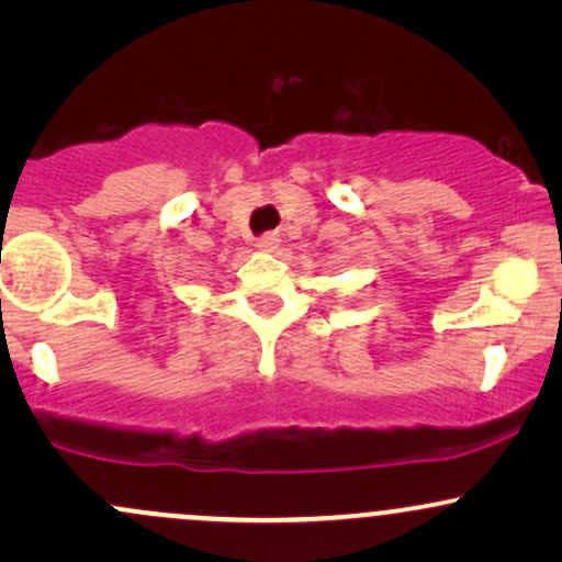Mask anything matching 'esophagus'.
Segmentation results:
<instances>
[{
	"label": "esophagus",
	"mask_w": 562,
	"mask_h": 562,
	"mask_svg": "<svg viewBox=\"0 0 562 562\" xmlns=\"http://www.w3.org/2000/svg\"><path fill=\"white\" fill-rule=\"evenodd\" d=\"M256 248L263 250V254H274V250L280 248V235H277V232H267V235H261L259 240H256Z\"/></svg>",
	"instance_id": "obj_1"
}]
</instances>
